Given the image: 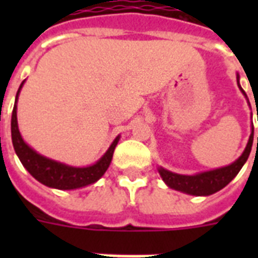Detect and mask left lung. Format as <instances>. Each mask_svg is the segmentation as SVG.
Returning a JSON list of instances; mask_svg holds the SVG:
<instances>
[{
  "label": "left lung",
  "mask_w": 258,
  "mask_h": 258,
  "mask_svg": "<svg viewBox=\"0 0 258 258\" xmlns=\"http://www.w3.org/2000/svg\"><path fill=\"white\" fill-rule=\"evenodd\" d=\"M237 84L238 88L242 92L246 100L248 96L246 93L240 86V75H237ZM249 103V100H248ZM250 105V104H249ZM258 120V119H257ZM253 123H252V134L249 137L248 145L245 147L244 153L241 154V157L234 161L233 163L220 169L209 170V171H202L194 175H183V174H176V172L169 171V170L163 169V167H158V172L162 176V179L170 188H174L176 191H182L184 194H190V196L197 197H206L212 196L214 192L220 191L221 188H224L229 182H232L234 176L240 172L242 169V166L245 165V162L248 161L249 154L252 150L253 145ZM257 146H258V137H257Z\"/></svg>",
  "instance_id": "left-lung-1"
}]
</instances>
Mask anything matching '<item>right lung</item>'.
I'll list each match as a JSON object with an SVG mask.
<instances>
[{
    "instance_id": "right-lung-1",
    "label": "right lung",
    "mask_w": 258,
    "mask_h": 258,
    "mask_svg": "<svg viewBox=\"0 0 258 258\" xmlns=\"http://www.w3.org/2000/svg\"><path fill=\"white\" fill-rule=\"evenodd\" d=\"M24 83L25 80L18 88L13 112H12V142H13L14 151L17 154L18 159L21 161L22 166L40 183L45 184L48 187L58 188V190H75V188L84 187V186L97 182L109 167L113 151L120 139V135L115 138V141L111 143L108 150L96 163L86 166V167H75V166L66 165L61 162L44 157L37 151H34L29 145H26V142L22 139L20 130H18L17 100Z\"/></svg>"
}]
</instances>
